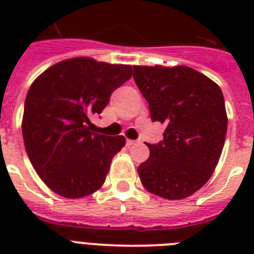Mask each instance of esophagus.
I'll return each mask as SVG.
<instances>
[{
	"label": "esophagus",
	"instance_id": "34e87169",
	"mask_svg": "<svg viewBox=\"0 0 254 254\" xmlns=\"http://www.w3.org/2000/svg\"><path fill=\"white\" fill-rule=\"evenodd\" d=\"M135 141H133V139H127V146H131V145H134Z\"/></svg>",
	"mask_w": 254,
	"mask_h": 254
}]
</instances>
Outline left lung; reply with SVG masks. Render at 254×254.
I'll return each mask as SVG.
<instances>
[{
    "label": "left lung",
    "mask_w": 254,
    "mask_h": 254,
    "mask_svg": "<svg viewBox=\"0 0 254 254\" xmlns=\"http://www.w3.org/2000/svg\"><path fill=\"white\" fill-rule=\"evenodd\" d=\"M134 81L149 103L153 121L163 124V141L147 145L138 166L145 189L179 200L208 182L220 159L227 111L220 87L187 65H133Z\"/></svg>",
    "instance_id": "obj_1"
}]
</instances>
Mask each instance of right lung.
Listing matches in <instances>:
<instances>
[{
	"label": "right lung",
	"instance_id": "right-lung-1",
	"mask_svg": "<svg viewBox=\"0 0 254 254\" xmlns=\"http://www.w3.org/2000/svg\"><path fill=\"white\" fill-rule=\"evenodd\" d=\"M131 73V65L79 57L55 63L30 85L22 135L30 162L51 191L77 199L101 189L127 139L92 133L91 119Z\"/></svg>",
	"mask_w": 254,
	"mask_h": 254
}]
</instances>
